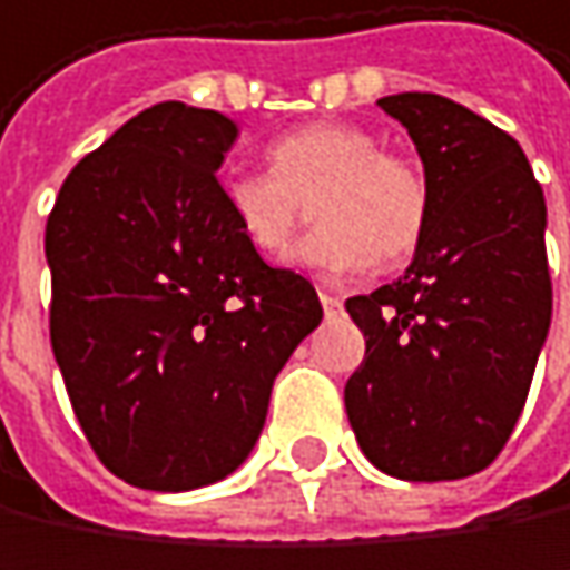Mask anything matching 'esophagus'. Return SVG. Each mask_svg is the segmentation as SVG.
Masks as SVG:
<instances>
[{
    "mask_svg": "<svg viewBox=\"0 0 570 570\" xmlns=\"http://www.w3.org/2000/svg\"><path fill=\"white\" fill-rule=\"evenodd\" d=\"M318 298H322V308H325L328 315H335V312H342V298H338L335 292H328L325 285L318 288Z\"/></svg>",
    "mask_w": 570,
    "mask_h": 570,
    "instance_id": "34e87169",
    "label": "esophagus"
}]
</instances>
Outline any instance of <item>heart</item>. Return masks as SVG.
<instances>
[{"label": "heart", "instance_id": "obj_1", "mask_svg": "<svg viewBox=\"0 0 570 570\" xmlns=\"http://www.w3.org/2000/svg\"><path fill=\"white\" fill-rule=\"evenodd\" d=\"M222 202L265 258L292 248L315 202L322 225L298 245L295 262L325 272L402 265L422 245L431 215L425 168L348 122H312L275 139L268 171H232Z\"/></svg>", "mask_w": 570, "mask_h": 570}]
</instances>
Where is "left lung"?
<instances>
[{
	"label": "left lung",
	"mask_w": 570,
	"mask_h": 570,
	"mask_svg": "<svg viewBox=\"0 0 570 570\" xmlns=\"http://www.w3.org/2000/svg\"><path fill=\"white\" fill-rule=\"evenodd\" d=\"M425 161L431 215L409 272L345 302L365 358L345 412L368 461L405 481L484 471L524 409L551 325L544 195L508 132L434 96L379 99Z\"/></svg>",
	"instance_id": "8db88e82"
}]
</instances>
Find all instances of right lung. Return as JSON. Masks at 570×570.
<instances>
[{
    "label": "right lung",
    "mask_w": 570,
    "mask_h": 570,
    "mask_svg": "<svg viewBox=\"0 0 570 570\" xmlns=\"http://www.w3.org/2000/svg\"><path fill=\"white\" fill-rule=\"evenodd\" d=\"M235 136L222 112L158 102L69 171L46 222L72 412L99 461L148 491L235 471L275 375L322 322L312 282L272 268L222 202Z\"/></svg>",
    "instance_id": "right-lung-1"
}]
</instances>
